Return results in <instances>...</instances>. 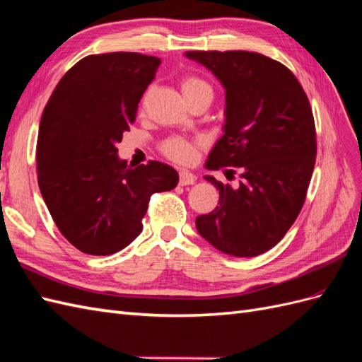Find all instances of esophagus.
Wrapping results in <instances>:
<instances>
[{
    "label": "esophagus",
    "instance_id": "obj_1",
    "mask_svg": "<svg viewBox=\"0 0 362 362\" xmlns=\"http://www.w3.org/2000/svg\"><path fill=\"white\" fill-rule=\"evenodd\" d=\"M196 183V175L192 173L187 171V170H182L179 173V185L180 187H187V185H194Z\"/></svg>",
    "mask_w": 362,
    "mask_h": 362
}]
</instances>
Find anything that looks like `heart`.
Segmentation results:
<instances>
[{
	"label": "heart",
	"mask_w": 362,
	"mask_h": 362,
	"mask_svg": "<svg viewBox=\"0 0 362 362\" xmlns=\"http://www.w3.org/2000/svg\"><path fill=\"white\" fill-rule=\"evenodd\" d=\"M180 88L189 104L200 99H212L211 84L197 75H185L180 81ZM160 151L173 162L189 163L196 156V142L188 137L171 136L160 144Z\"/></svg>",
	"instance_id": "1"
}]
</instances>
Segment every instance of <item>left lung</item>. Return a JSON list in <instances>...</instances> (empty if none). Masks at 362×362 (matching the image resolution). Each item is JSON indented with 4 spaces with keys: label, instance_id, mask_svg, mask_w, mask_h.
Returning a JSON list of instances; mask_svg holds the SVG:
<instances>
[{
    "label": "left lung",
    "instance_id": "1",
    "mask_svg": "<svg viewBox=\"0 0 362 362\" xmlns=\"http://www.w3.org/2000/svg\"><path fill=\"white\" fill-rule=\"evenodd\" d=\"M226 90L225 134L206 168L240 173L238 188L211 175L218 206L196 218L199 234L218 251L257 257L286 235L304 205L317 157V132L293 73L255 52H187ZM226 171V173H228Z\"/></svg>",
    "mask_w": 362,
    "mask_h": 362
}]
</instances>
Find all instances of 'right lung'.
I'll return each instance as SVG.
<instances>
[{
	"label": "right lung",
	"instance_id": "1",
	"mask_svg": "<svg viewBox=\"0 0 362 362\" xmlns=\"http://www.w3.org/2000/svg\"><path fill=\"white\" fill-rule=\"evenodd\" d=\"M160 59L134 52L90 54L53 90L42 111L36 173L61 234L90 255H111L142 233L154 192L179 182L170 165L128 166L116 145L129 132Z\"/></svg>",
	"mask_w": 362,
	"mask_h": 362
}]
</instances>
